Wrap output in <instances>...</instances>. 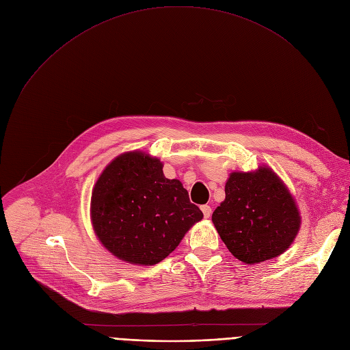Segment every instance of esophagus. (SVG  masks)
Returning <instances> with one entry per match:
<instances>
[{"label":"esophagus","mask_w":350,"mask_h":350,"mask_svg":"<svg viewBox=\"0 0 350 350\" xmlns=\"http://www.w3.org/2000/svg\"><path fill=\"white\" fill-rule=\"evenodd\" d=\"M201 211H203V214H204V217L206 218H208L210 215H211V207L210 206H201Z\"/></svg>","instance_id":"1"}]
</instances>
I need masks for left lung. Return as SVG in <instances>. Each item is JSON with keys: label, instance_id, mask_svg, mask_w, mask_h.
<instances>
[{"label": "left lung", "instance_id": "8db88e82", "mask_svg": "<svg viewBox=\"0 0 350 350\" xmlns=\"http://www.w3.org/2000/svg\"><path fill=\"white\" fill-rule=\"evenodd\" d=\"M213 223L230 252L245 264L282 254L301 226L295 201L271 169L231 173L226 200L213 213Z\"/></svg>", "mask_w": 350, "mask_h": 350}]
</instances>
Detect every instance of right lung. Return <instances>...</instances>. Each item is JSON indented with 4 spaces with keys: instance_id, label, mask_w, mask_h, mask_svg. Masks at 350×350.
Listing matches in <instances>:
<instances>
[{
    "instance_id": "obj_1",
    "label": "right lung",
    "mask_w": 350,
    "mask_h": 350,
    "mask_svg": "<svg viewBox=\"0 0 350 350\" xmlns=\"http://www.w3.org/2000/svg\"><path fill=\"white\" fill-rule=\"evenodd\" d=\"M90 213L103 247L139 265L163 261L203 218L181 183L164 177L160 160L140 152L124 153L103 170Z\"/></svg>"
}]
</instances>
